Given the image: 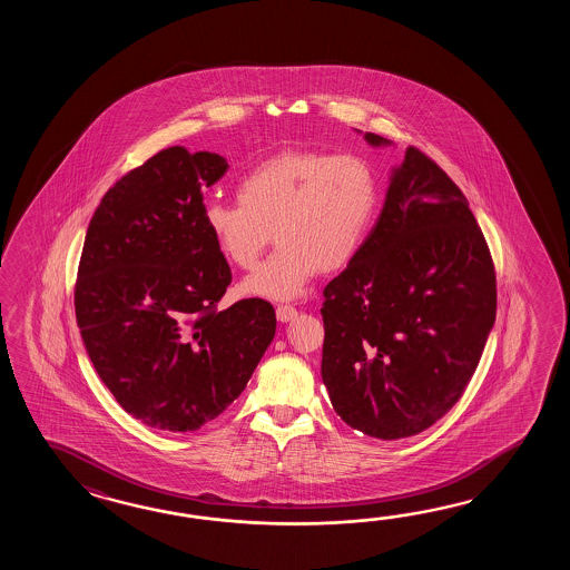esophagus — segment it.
Instances as JSON below:
<instances>
[{
  "label": "esophagus",
  "mask_w": 570,
  "mask_h": 570,
  "mask_svg": "<svg viewBox=\"0 0 570 570\" xmlns=\"http://www.w3.org/2000/svg\"><path fill=\"white\" fill-rule=\"evenodd\" d=\"M293 317H297V309L293 305H279L277 307V320L279 322H291Z\"/></svg>",
  "instance_id": "esophagus-1"
}]
</instances>
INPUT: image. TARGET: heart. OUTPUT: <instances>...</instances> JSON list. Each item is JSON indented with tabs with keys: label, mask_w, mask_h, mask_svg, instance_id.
Here are the masks:
<instances>
[{
	"label": "heart",
	"mask_w": 570,
	"mask_h": 570,
	"mask_svg": "<svg viewBox=\"0 0 570 570\" xmlns=\"http://www.w3.org/2000/svg\"><path fill=\"white\" fill-rule=\"evenodd\" d=\"M236 199H209L204 226L234 267H256L268 244L279 243L253 277L248 295L293 299L317 271L348 267L363 250L381 206V181L371 160L326 150H285L246 170Z\"/></svg>",
	"instance_id": "b5f03b06"
}]
</instances>
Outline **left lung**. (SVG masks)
I'll use <instances>...</instances> for the list:
<instances>
[{"label":"left lung","mask_w":570,"mask_h":570,"mask_svg":"<svg viewBox=\"0 0 570 570\" xmlns=\"http://www.w3.org/2000/svg\"><path fill=\"white\" fill-rule=\"evenodd\" d=\"M495 312L493 258L466 197L410 146L363 250L324 289L322 379L334 410L379 440L424 432L461 400Z\"/></svg>","instance_id":"left-lung-1"}]
</instances>
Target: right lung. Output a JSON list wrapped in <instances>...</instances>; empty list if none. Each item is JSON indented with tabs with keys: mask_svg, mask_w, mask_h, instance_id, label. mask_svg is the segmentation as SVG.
<instances>
[{
	"mask_svg": "<svg viewBox=\"0 0 570 570\" xmlns=\"http://www.w3.org/2000/svg\"><path fill=\"white\" fill-rule=\"evenodd\" d=\"M226 158L170 146L109 187L87 228L75 315L97 375L126 412L195 432L243 393L275 336L265 299L218 302L232 273L204 226Z\"/></svg>",
	"mask_w": 570,
	"mask_h": 570,
	"instance_id": "obj_1",
	"label": "right lung"
}]
</instances>
